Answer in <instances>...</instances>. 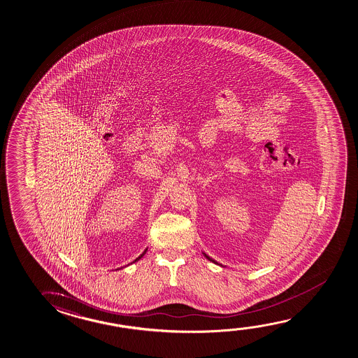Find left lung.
I'll list each match as a JSON object with an SVG mask.
<instances>
[{
	"label": "left lung",
	"instance_id": "obj_1",
	"mask_svg": "<svg viewBox=\"0 0 358 358\" xmlns=\"http://www.w3.org/2000/svg\"><path fill=\"white\" fill-rule=\"evenodd\" d=\"M204 256H206V257H207V259H209V261H212V262H215L214 259H210V257H209V256H207V255L204 254Z\"/></svg>",
	"mask_w": 358,
	"mask_h": 358
}]
</instances>
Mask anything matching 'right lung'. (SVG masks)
Instances as JSON below:
<instances>
[{"label":"right lung","mask_w":358,"mask_h":358,"mask_svg":"<svg viewBox=\"0 0 358 358\" xmlns=\"http://www.w3.org/2000/svg\"><path fill=\"white\" fill-rule=\"evenodd\" d=\"M144 254H145V252H144ZM144 254L140 255L139 257H138V259H135V261H138V259H141V257H143V256H144Z\"/></svg>","instance_id":"1"}]
</instances>
